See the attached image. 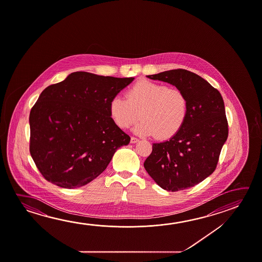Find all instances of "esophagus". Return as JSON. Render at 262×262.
Here are the masks:
<instances>
[{"instance_id": "esophagus-1", "label": "esophagus", "mask_w": 262, "mask_h": 262, "mask_svg": "<svg viewBox=\"0 0 262 262\" xmlns=\"http://www.w3.org/2000/svg\"><path fill=\"white\" fill-rule=\"evenodd\" d=\"M139 142V140H138L137 138L132 137L130 138V143H136V142Z\"/></svg>"}]
</instances>
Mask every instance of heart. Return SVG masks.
I'll return each mask as SVG.
<instances>
[{"label":"heart","mask_w":262,"mask_h":262,"mask_svg":"<svg viewBox=\"0 0 262 262\" xmlns=\"http://www.w3.org/2000/svg\"><path fill=\"white\" fill-rule=\"evenodd\" d=\"M127 99L120 95L110 100L108 111L120 129H127L142 119L133 132L141 136L167 140L174 136L185 123L188 100L177 89L150 80H141L127 90Z\"/></svg>","instance_id":"heart-1"}]
</instances>
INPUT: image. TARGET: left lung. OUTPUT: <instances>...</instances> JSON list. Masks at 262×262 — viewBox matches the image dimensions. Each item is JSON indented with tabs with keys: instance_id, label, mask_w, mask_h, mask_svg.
Listing matches in <instances>:
<instances>
[{
	"instance_id": "8db88e82",
	"label": "left lung",
	"mask_w": 262,
	"mask_h": 262,
	"mask_svg": "<svg viewBox=\"0 0 262 262\" xmlns=\"http://www.w3.org/2000/svg\"><path fill=\"white\" fill-rule=\"evenodd\" d=\"M167 82L185 93L188 113L180 130L170 140L152 144L144 168L166 191L192 187L212 174L228 135L223 98L206 79L185 69L147 76Z\"/></svg>"
}]
</instances>
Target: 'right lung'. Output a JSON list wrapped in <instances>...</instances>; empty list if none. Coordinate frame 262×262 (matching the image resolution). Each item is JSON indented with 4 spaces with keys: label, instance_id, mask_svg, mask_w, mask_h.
<instances>
[{
    "label": "right lung",
    "instance_id": "obj_1",
    "mask_svg": "<svg viewBox=\"0 0 262 262\" xmlns=\"http://www.w3.org/2000/svg\"><path fill=\"white\" fill-rule=\"evenodd\" d=\"M133 79L78 71L42 91L29 117L30 154L46 180L63 188L86 185L129 144L108 104Z\"/></svg>",
    "mask_w": 262,
    "mask_h": 262
}]
</instances>
